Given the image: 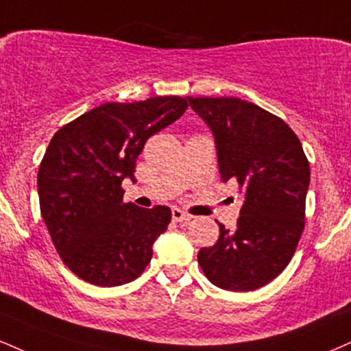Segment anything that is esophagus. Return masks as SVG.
Returning a JSON list of instances; mask_svg holds the SVG:
<instances>
[{"mask_svg":"<svg viewBox=\"0 0 351 351\" xmlns=\"http://www.w3.org/2000/svg\"><path fill=\"white\" fill-rule=\"evenodd\" d=\"M171 217H173V222H181V223H189L193 219L188 213H184V210H181L178 208L171 210Z\"/></svg>","mask_w":351,"mask_h":351,"instance_id":"34e87169","label":"esophagus"}]
</instances>
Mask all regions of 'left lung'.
<instances>
[{"mask_svg":"<svg viewBox=\"0 0 351 351\" xmlns=\"http://www.w3.org/2000/svg\"><path fill=\"white\" fill-rule=\"evenodd\" d=\"M189 106L216 138L223 183L235 181L243 206L235 229L219 223L213 247L197 263L227 291H253L288 267L304 230L309 162L293 129L274 114L239 98H191Z\"/></svg>","mask_w":351,"mask_h":351,"instance_id":"8db88e82","label":"left lung"}]
</instances>
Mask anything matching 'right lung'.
I'll return each instance as SVG.
<instances>
[{
	"label": "right lung",
	"mask_w": 351,
	"mask_h": 351,
	"mask_svg": "<svg viewBox=\"0 0 351 351\" xmlns=\"http://www.w3.org/2000/svg\"><path fill=\"white\" fill-rule=\"evenodd\" d=\"M186 108L180 96L104 103L55 132L37 173L40 214L62 261L83 281L121 286L150 263L171 210L124 202L121 183L134 178L147 138Z\"/></svg>",
	"instance_id": "add662e5"
}]
</instances>
